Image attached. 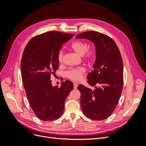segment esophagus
I'll return each instance as SVG.
<instances>
[{
    "mask_svg": "<svg viewBox=\"0 0 146 146\" xmlns=\"http://www.w3.org/2000/svg\"><path fill=\"white\" fill-rule=\"evenodd\" d=\"M77 86H78V84L76 82L74 83V89H77Z\"/></svg>",
    "mask_w": 146,
    "mask_h": 146,
    "instance_id": "34e87169",
    "label": "esophagus"
}]
</instances>
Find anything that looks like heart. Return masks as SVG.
Masks as SVG:
<instances>
[{
    "label": "heart",
    "instance_id": "1",
    "mask_svg": "<svg viewBox=\"0 0 146 146\" xmlns=\"http://www.w3.org/2000/svg\"><path fill=\"white\" fill-rule=\"evenodd\" d=\"M72 49L80 56L85 55V59L87 61H92L96 56V52L94 50H87L88 45L86 42L77 41L71 44ZM64 57V54L62 50H60L58 54V60L59 62H62ZM85 72V69L83 67H79L75 69H71L66 72V76L68 78L73 80H79L82 77V75Z\"/></svg>",
    "mask_w": 146,
    "mask_h": 146
}]
</instances>
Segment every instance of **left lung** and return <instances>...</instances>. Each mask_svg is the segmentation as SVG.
<instances>
[{"label":"left lung","mask_w":146,"mask_h":146,"mask_svg":"<svg viewBox=\"0 0 146 146\" xmlns=\"http://www.w3.org/2000/svg\"><path fill=\"white\" fill-rule=\"evenodd\" d=\"M76 39L91 41L96 47V60L88 83L95 89L78 86L81 93L83 113L93 120L107 119L114 111L123 87V62L116 42L107 35L88 31L78 35Z\"/></svg>","instance_id":"left-lung-1"}]
</instances>
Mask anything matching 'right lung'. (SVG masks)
<instances>
[{
    "label": "right lung",
    "mask_w": 146,
    "mask_h": 146,
    "mask_svg": "<svg viewBox=\"0 0 146 146\" xmlns=\"http://www.w3.org/2000/svg\"><path fill=\"white\" fill-rule=\"evenodd\" d=\"M74 34L48 32L33 38L22 56L21 70L24 89L33 112L43 121H51L63 114L64 102L73 90L72 82L53 86L50 76L59 66L58 54L63 44Z\"/></svg>",
    "instance_id": "add662e5"
}]
</instances>
